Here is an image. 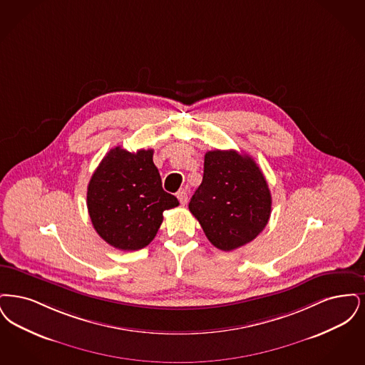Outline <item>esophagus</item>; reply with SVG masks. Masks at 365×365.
<instances>
[{"label":"esophagus","mask_w":365,"mask_h":365,"mask_svg":"<svg viewBox=\"0 0 365 365\" xmlns=\"http://www.w3.org/2000/svg\"><path fill=\"white\" fill-rule=\"evenodd\" d=\"M177 199L180 200V203L182 206H185L188 203V192L185 190H180L177 192Z\"/></svg>","instance_id":"1"}]
</instances>
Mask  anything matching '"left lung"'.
I'll use <instances>...</instances> for the list:
<instances>
[{"label": "left lung", "mask_w": 365, "mask_h": 365, "mask_svg": "<svg viewBox=\"0 0 365 365\" xmlns=\"http://www.w3.org/2000/svg\"><path fill=\"white\" fill-rule=\"evenodd\" d=\"M190 211L214 247L237 250L269 222L267 181L250 155L235 150L207 151L203 181L190 199Z\"/></svg>", "instance_id": "1"}]
</instances>
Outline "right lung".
<instances>
[{"label":"right lung","instance_id":"add662e5","mask_svg":"<svg viewBox=\"0 0 365 365\" xmlns=\"http://www.w3.org/2000/svg\"><path fill=\"white\" fill-rule=\"evenodd\" d=\"M153 154V150L111 148L88 182L93 226L117 250L138 251L148 245L158 233L163 211L178 206L177 197L162 188Z\"/></svg>","mask_w":365,"mask_h":365}]
</instances>
